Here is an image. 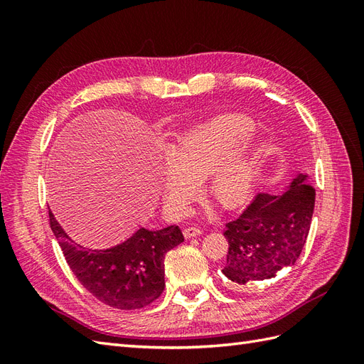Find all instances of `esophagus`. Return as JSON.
I'll use <instances>...</instances> for the list:
<instances>
[{
  "label": "esophagus",
  "mask_w": 364,
  "mask_h": 364,
  "mask_svg": "<svg viewBox=\"0 0 364 364\" xmlns=\"http://www.w3.org/2000/svg\"><path fill=\"white\" fill-rule=\"evenodd\" d=\"M202 234V229L200 228H186V229H183V237L185 238H193V237H197V235H200Z\"/></svg>",
  "instance_id": "34e87169"
}]
</instances>
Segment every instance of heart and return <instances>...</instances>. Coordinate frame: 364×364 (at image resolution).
Segmentation results:
<instances>
[{"label": "heart", "instance_id": "obj_1", "mask_svg": "<svg viewBox=\"0 0 364 364\" xmlns=\"http://www.w3.org/2000/svg\"><path fill=\"white\" fill-rule=\"evenodd\" d=\"M250 129L249 119L237 115L220 117L211 123L185 132L168 150L176 173L164 179V200L176 214L194 194V185L205 179V191L218 205L235 206L249 193L255 176L257 150L245 147L225 159Z\"/></svg>", "mask_w": 364, "mask_h": 364}]
</instances>
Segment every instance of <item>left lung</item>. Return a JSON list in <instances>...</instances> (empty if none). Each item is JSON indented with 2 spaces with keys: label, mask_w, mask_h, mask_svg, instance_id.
Segmentation results:
<instances>
[{
  "label": "left lung",
  "mask_w": 364,
  "mask_h": 364,
  "mask_svg": "<svg viewBox=\"0 0 364 364\" xmlns=\"http://www.w3.org/2000/svg\"><path fill=\"white\" fill-rule=\"evenodd\" d=\"M304 181L299 176L281 196H253L243 213L226 223L228 279L243 285L294 266L310 232L316 202V190Z\"/></svg>",
  "instance_id": "8db88e82"
}]
</instances>
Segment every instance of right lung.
<instances>
[{"instance_id": "obj_1", "label": "right lung", "mask_w": 364, "mask_h": 364, "mask_svg": "<svg viewBox=\"0 0 364 364\" xmlns=\"http://www.w3.org/2000/svg\"><path fill=\"white\" fill-rule=\"evenodd\" d=\"M48 215L74 277L98 301L130 311L150 305L162 294L165 253L183 241L179 226L139 229L123 245L90 252L74 246L51 211Z\"/></svg>"}]
</instances>
